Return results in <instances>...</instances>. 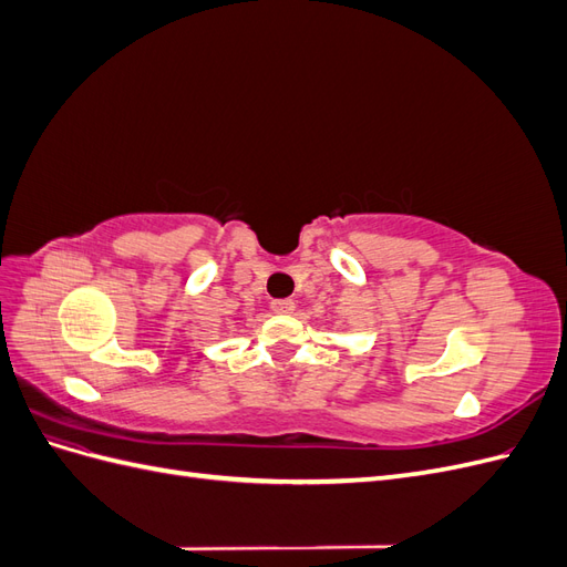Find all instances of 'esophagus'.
I'll return each mask as SVG.
<instances>
[{"label":"esophagus","mask_w":567,"mask_h":567,"mask_svg":"<svg viewBox=\"0 0 567 567\" xmlns=\"http://www.w3.org/2000/svg\"><path fill=\"white\" fill-rule=\"evenodd\" d=\"M271 310L277 315H290L296 310L293 300H271Z\"/></svg>","instance_id":"esophagus-1"}]
</instances>
